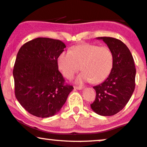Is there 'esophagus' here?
Listing matches in <instances>:
<instances>
[{"mask_svg": "<svg viewBox=\"0 0 147 147\" xmlns=\"http://www.w3.org/2000/svg\"><path fill=\"white\" fill-rule=\"evenodd\" d=\"M74 88H75V89H77V90L83 89V87H76V86H75Z\"/></svg>", "mask_w": 147, "mask_h": 147, "instance_id": "obj_1", "label": "esophagus"}]
</instances>
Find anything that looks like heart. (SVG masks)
I'll list each match as a JSON object with an SVG mask.
<instances>
[{
  "label": "heart",
  "mask_w": 147,
  "mask_h": 147,
  "mask_svg": "<svg viewBox=\"0 0 147 147\" xmlns=\"http://www.w3.org/2000/svg\"><path fill=\"white\" fill-rule=\"evenodd\" d=\"M113 65V54L107 46L91 44L77 45L60 54L58 66L63 75L72 79L81 68L83 72L77 78L78 84L91 81L99 83L108 77Z\"/></svg>",
  "instance_id": "1"
}]
</instances>
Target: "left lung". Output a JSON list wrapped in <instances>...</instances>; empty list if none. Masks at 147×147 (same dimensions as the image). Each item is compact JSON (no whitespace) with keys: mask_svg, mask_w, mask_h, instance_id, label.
I'll list each match as a JSON object with an SVG mask.
<instances>
[{"mask_svg":"<svg viewBox=\"0 0 147 147\" xmlns=\"http://www.w3.org/2000/svg\"><path fill=\"white\" fill-rule=\"evenodd\" d=\"M112 51L113 65L106 80L94 86L96 97L91 107L97 114L110 116L126 106L135 88L136 68L132 55L122 41L110 37H99Z\"/></svg>","mask_w":147,"mask_h":147,"instance_id":"8db88e82","label":"left lung"}]
</instances>
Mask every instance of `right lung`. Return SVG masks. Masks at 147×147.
Here are the masks:
<instances>
[{"instance_id": "add662e5", "label": "right lung", "mask_w": 147, "mask_h": 147, "mask_svg": "<svg viewBox=\"0 0 147 147\" xmlns=\"http://www.w3.org/2000/svg\"><path fill=\"white\" fill-rule=\"evenodd\" d=\"M62 41L38 38L19 49L13 68L15 97L23 108L39 118L53 116L74 89L58 70Z\"/></svg>"}]
</instances>
